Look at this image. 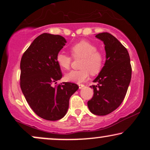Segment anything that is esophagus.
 <instances>
[{
  "instance_id": "esophagus-1",
  "label": "esophagus",
  "mask_w": 150,
  "mask_h": 150,
  "mask_svg": "<svg viewBox=\"0 0 150 150\" xmlns=\"http://www.w3.org/2000/svg\"><path fill=\"white\" fill-rule=\"evenodd\" d=\"M78 86H79V89H82V87H85V85H82V84H81V85H79Z\"/></svg>"
}]
</instances>
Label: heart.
<instances>
[{"label":"heart","instance_id":"obj_1","mask_svg":"<svg viewBox=\"0 0 150 150\" xmlns=\"http://www.w3.org/2000/svg\"><path fill=\"white\" fill-rule=\"evenodd\" d=\"M97 46L87 41H80L70 47V52L75 58H82L80 68L78 70H72L65 75L67 81L81 83L89 78L90 73L97 75L102 69L104 57L103 54L97 51ZM72 59L68 55L58 53L56 62L63 70H68L71 65Z\"/></svg>","mask_w":150,"mask_h":150}]
</instances>
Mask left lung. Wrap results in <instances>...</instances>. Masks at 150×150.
I'll return each instance as SVG.
<instances>
[{"instance_id":"1","label":"left lung","mask_w":150,"mask_h":150,"mask_svg":"<svg viewBox=\"0 0 150 150\" xmlns=\"http://www.w3.org/2000/svg\"><path fill=\"white\" fill-rule=\"evenodd\" d=\"M104 42L106 51L104 66L90 86L94 96L87 102L89 111L105 116L116 110L123 102L131 80L132 68L127 49L116 37L107 32L95 36Z\"/></svg>"}]
</instances>
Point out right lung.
<instances>
[{
	"instance_id": "obj_1",
	"label": "right lung",
	"mask_w": 150,
	"mask_h": 150,
	"mask_svg": "<svg viewBox=\"0 0 150 150\" xmlns=\"http://www.w3.org/2000/svg\"><path fill=\"white\" fill-rule=\"evenodd\" d=\"M65 43L62 36L41 34L26 50L20 61L22 92L34 112L45 120L63 118L70 97L79 88L71 82L53 87L63 76L56 56Z\"/></svg>"
}]
</instances>
